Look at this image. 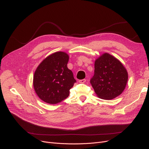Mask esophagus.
<instances>
[{
  "instance_id": "1",
  "label": "esophagus",
  "mask_w": 149,
  "mask_h": 149,
  "mask_svg": "<svg viewBox=\"0 0 149 149\" xmlns=\"http://www.w3.org/2000/svg\"><path fill=\"white\" fill-rule=\"evenodd\" d=\"M86 81V79H81V80H79V82L81 83V84H83V83H84Z\"/></svg>"
}]
</instances>
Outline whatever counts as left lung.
Masks as SVG:
<instances>
[{"mask_svg": "<svg viewBox=\"0 0 149 149\" xmlns=\"http://www.w3.org/2000/svg\"><path fill=\"white\" fill-rule=\"evenodd\" d=\"M128 81V73L119 61L104 53L95 62V73L90 83L96 94L103 100H112L121 95Z\"/></svg>", "mask_w": 149, "mask_h": 149, "instance_id": "8db88e82", "label": "left lung"}]
</instances>
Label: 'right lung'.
<instances>
[{
    "label": "right lung",
    "mask_w": 149,
    "mask_h": 149,
    "mask_svg": "<svg viewBox=\"0 0 149 149\" xmlns=\"http://www.w3.org/2000/svg\"><path fill=\"white\" fill-rule=\"evenodd\" d=\"M68 55L62 52L48 56L38 67L33 77L36 94L44 102L56 104L66 99L76 82L67 68Z\"/></svg>",
    "instance_id": "1"
}]
</instances>
